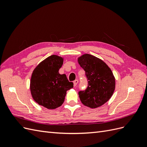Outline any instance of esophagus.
<instances>
[{
	"instance_id": "obj_1",
	"label": "esophagus",
	"mask_w": 147,
	"mask_h": 147,
	"mask_svg": "<svg viewBox=\"0 0 147 147\" xmlns=\"http://www.w3.org/2000/svg\"><path fill=\"white\" fill-rule=\"evenodd\" d=\"M78 83V80H74V86H76V85H77Z\"/></svg>"
}]
</instances>
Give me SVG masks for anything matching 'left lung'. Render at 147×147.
Returning <instances> with one entry per match:
<instances>
[{
    "label": "left lung",
    "instance_id": "obj_1",
    "mask_svg": "<svg viewBox=\"0 0 147 147\" xmlns=\"http://www.w3.org/2000/svg\"><path fill=\"white\" fill-rule=\"evenodd\" d=\"M78 63L85 71L88 86L78 92L82 104L95 109L104 104L113 94L115 79L112 70L103 61L85 54L80 57Z\"/></svg>",
    "mask_w": 147,
    "mask_h": 147
}]
</instances>
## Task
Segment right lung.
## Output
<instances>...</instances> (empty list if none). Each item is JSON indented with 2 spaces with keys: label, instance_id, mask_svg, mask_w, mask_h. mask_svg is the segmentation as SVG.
<instances>
[{
  "label": "right lung",
  "instance_id": "add662e5",
  "mask_svg": "<svg viewBox=\"0 0 147 147\" xmlns=\"http://www.w3.org/2000/svg\"><path fill=\"white\" fill-rule=\"evenodd\" d=\"M63 59L51 55L42 61L34 70L30 79V89L34 100L48 109L59 107L65 99L66 92L74 87L65 74L59 70Z\"/></svg>",
  "mask_w": 147,
  "mask_h": 147
}]
</instances>
